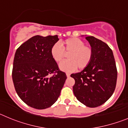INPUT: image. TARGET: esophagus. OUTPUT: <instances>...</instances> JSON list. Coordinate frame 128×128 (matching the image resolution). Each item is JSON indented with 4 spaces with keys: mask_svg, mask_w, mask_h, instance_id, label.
Returning a JSON list of instances; mask_svg holds the SVG:
<instances>
[{
    "mask_svg": "<svg viewBox=\"0 0 128 128\" xmlns=\"http://www.w3.org/2000/svg\"><path fill=\"white\" fill-rule=\"evenodd\" d=\"M66 76H67L68 78V77H70V74H69V73H68V72H66Z\"/></svg>",
    "mask_w": 128,
    "mask_h": 128,
    "instance_id": "esophagus-1",
    "label": "esophagus"
}]
</instances>
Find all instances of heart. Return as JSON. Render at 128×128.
Masks as SVG:
<instances>
[{
	"label": "heart",
	"mask_w": 128,
	"mask_h": 128,
	"mask_svg": "<svg viewBox=\"0 0 128 128\" xmlns=\"http://www.w3.org/2000/svg\"><path fill=\"white\" fill-rule=\"evenodd\" d=\"M65 52L68 53V60L60 63V68L66 72H72L78 68H85L91 62L94 50L91 46L84 45V42L78 38H70L62 42V46L58 43L54 44L51 47L50 53L53 60L60 62L65 56Z\"/></svg>",
	"instance_id": "obj_1"
}]
</instances>
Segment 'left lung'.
<instances>
[{"label":"left lung","instance_id":"8db88e82","mask_svg":"<svg viewBox=\"0 0 128 128\" xmlns=\"http://www.w3.org/2000/svg\"><path fill=\"white\" fill-rule=\"evenodd\" d=\"M94 50L93 58L81 72L72 74L75 80L73 92L80 102L90 108L102 105L114 94L117 70L112 50L94 36H86Z\"/></svg>","mask_w":128,"mask_h":128}]
</instances>
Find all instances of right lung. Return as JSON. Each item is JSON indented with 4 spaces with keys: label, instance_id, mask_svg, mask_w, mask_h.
<instances>
[{
    "label": "right lung",
    "instance_id": "right-lung-1",
    "mask_svg": "<svg viewBox=\"0 0 128 128\" xmlns=\"http://www.w3.org/2000/svg\"><path fill=\"white\" fill-rule=\"evenodd\" d=\"M58 35L32 36L16 49L12 78L19 98L38 110L51 106L58 99L66 76L53 60L50 50ZM51 75V76H50Z\"/></svg>",
    "mask_w": 128,
    "mask_h": 128
}]
</instances>
